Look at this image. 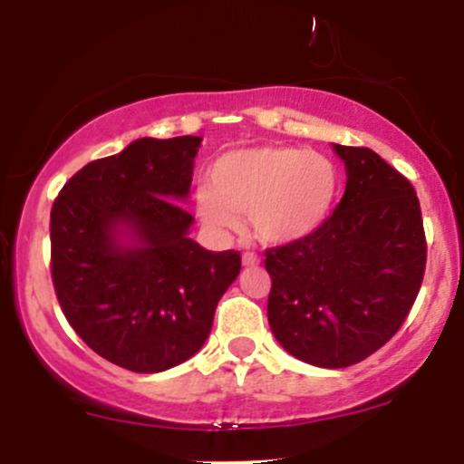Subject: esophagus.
<instances>
[{"label":"esophagus","mask_w":464,"mask_h":464,"mask_svg":"<svg viewBox=\"0 0 464 464\" xmlns=\"http://www.w3.org/2000/svg\"><path fill=\"white\" fill-rule=\"evenodd\" d=\"M242 262H244V266H257L259 257L256 256V253H244Z\"/></svg>","instance_id":"34e87169"}]
</instances>
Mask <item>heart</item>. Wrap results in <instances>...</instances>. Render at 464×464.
<instances>
[{"label": "heart", "instance_id": "b5f03b06", "mask_svg": "<svg viewBox=\"0 0 464 464\" xmlns=\"http://www.w3.org/2000/svg\"><path fill=\"white\" fill-rule=\"evenodd\" d=\"M337 193L339 171L328 156L266 145L218 158L196 208L213 231H236L240 216H251L259 240L282 246L313 236Z\"/></svg>", "mask_w": 464, "mask_h": 464}]
</instances>
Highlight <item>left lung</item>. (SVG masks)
<instances>
[{"label":"left lung","mask_w":464,"mask_h":464,"mask_svg":"<svg viewBox=\"0 0 464 464\" xmlns=\"http://www.w3.org/2000/svg\"><path fill=\"white\" fill-rule=\"evenodd\" d=\"M348 182L313 236L266 248L268 324L284 350L348 368L394 337L419 295L427 242L419 198L368 147L334 145Z\"/></svg>","instance_id":"8db88e82"}]
</instances>
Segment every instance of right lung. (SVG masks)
<instances>
[{
  "label": "right lung",
  "instance_id": "1",
  "mask_svg": "<svg viewBox=\"0 0 464 464\" xmlns=\"http://www.w3.org/2000/svg\"><path fill=\"white\" fill-rule=\"evenodd\" d=\"M198 136L139 139L92 160L50 211V268L59 306L85 343L151 374L202 348L220 297L240 275L237 251L213 253L187 233ZM130 232L134 245L120 236Z\"/></svg>",
  "mask_w": 464,
  "mask_h": 464
}]
</instances>
